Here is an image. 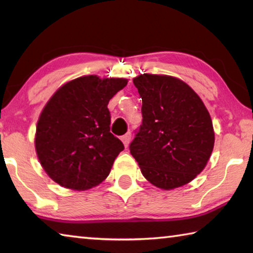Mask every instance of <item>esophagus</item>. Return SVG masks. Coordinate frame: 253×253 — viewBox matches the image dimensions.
Segmentation results:
<instances>
[{
  "instance_id": "esophagus-1",
  "label": "esophagus",
  "mask_w": 253,
  "mask_h": 253,
  "mask_svg": "<svg viewBox=\"0 0 253 253\" xmlns=\"http://www.w3.org/2000/svg\"><path fill=\"white\" fill-rule=\"evenodd\" d=\"M130 139H131V134H130V132H127V134L122 136V140H123L124 145H125V147H127L128 145H129Z\"/></svg>"
}]
</instances>
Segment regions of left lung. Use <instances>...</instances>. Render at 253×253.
<instances>
[{
  "mask_svg": "<svg viewBox=\"0 0 253 253\" xmlns=\"http://www.w3.org/2000/svg\"><path fill=\"white\" fill-rule=\"evenodd\" d=\"M132 81L143 100V122L130 154L153 185H185L202 172L213 151L208 109L190 85L174 77L144 74Z\"/></svg>",
  "mask_w": 253,
  "mask_h": 253,
  "instance_id": "obj_1",
  "label": "left lung"
}]
</instances>
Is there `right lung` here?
<instances>
[{"label":"right lung","instance_id":"right-lung-1","mask_svg":"<svg viewBox=\"0 0 253 253\" xmlns=\"http://www.w3.org/2000/svg\"><path fill=\"white\" fill-rule=\"evenodd\" d=\"M126 84L123 78L84 76L51 97L38 121L36 149L54 182L84 191L108 176L124 144L110 132L107 105Z\"/></svg>","mask_w":253,"mask_h":253}]
</instances>
